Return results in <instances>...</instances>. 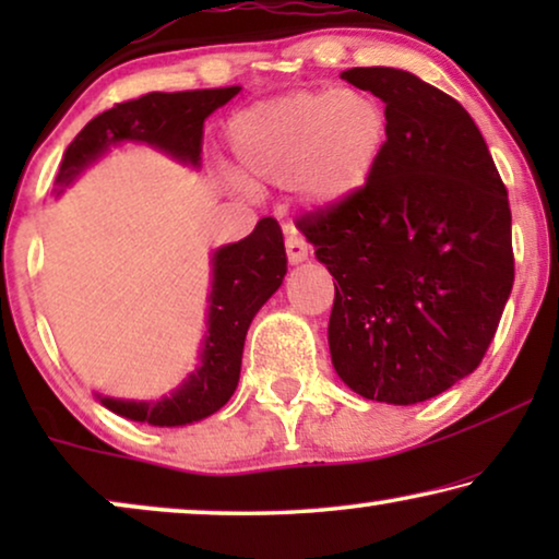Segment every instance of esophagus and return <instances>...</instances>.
<instances>
[{
  "label": "esophagus",
  "mask_w": 559,
  "mask_h": 559,
  "mask_svg": "<svg viewBox=\"0 0 559 559\" xmlns=\"http://www.w3.org/2000/svg\"><path fill=\"white\" fill-rule=\"evenodd\" d=\"M285 247H287V259L293 264H300L308 259V241H305V236L300 231H295V228H289L287 236H285Z\"/></svg>",
  "instance_id": "esophagus-1"
}]
</instances>
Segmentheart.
I'll return each mask as SVG.
<instances>
[{
    "label": "heart",
    "instance_id": "b5f03b06",
    "mask_svg": "<svg viewBox=\"0 0 559 559\" xmlns=\"http://www.w3.org/2000/svg\"><path fill=\"white\" fill-rule=\"evenodd\" d=\"M389 121L364 91H293L226 127L234 170L249 188H289L320 209L356 195L377 170Z\"/></svg>",
    "mask_w": 559,
    "mask_h": 559
}]
</instances>
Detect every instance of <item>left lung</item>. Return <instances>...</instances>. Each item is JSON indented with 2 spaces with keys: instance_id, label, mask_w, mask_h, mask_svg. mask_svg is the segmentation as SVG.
<instances>
[{
  "instance_id": "1",
  "label": "left lung",
  "mask_w": 559,
  "mask_h": 559,
  "mask_svg": "<svg viewBox=\"0 0 559 559\" xmlns=\"http://www.w3.org/2000/svg\"><path fill=\"white\" fill-rule=\"evenodd\" d=\"M386 104V147L348 201L297 218L333 274L328 343L366 400L417 404L478 369L514 285L511 209L484 134L445 91L350 68Z\"/></svg>"
}]
</instances>
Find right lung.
<instances>
[{"label": "right lung", "mask_w": 559, "mask_h": 559, "mask_svg": "<svg viewBox=\"0 0 559 559\" xmlns=\"http://www.w3.org/2000/svg\"><path fill=\"white\" fill-rule=\"evenodd\" d=\"M239 86L180 91V94H144L114 104L98 114L68 144L58 182H71L81 167L96 159L109 144L136 140L170 152L182 163L201 159L203 121L231 102ZM287 274L282 228L274 218H262L247 239L228 243L213 254V289L209 305V335L201 366L190 373L178 392L163 402H121L104 396V407L121 417L175 427L198 423L231 400L239 384L241 354L247 331L257 310L277 293Z\"/></svg>", "instance_id": "obj_1"}]
</instances>
